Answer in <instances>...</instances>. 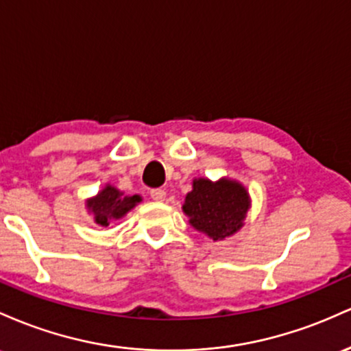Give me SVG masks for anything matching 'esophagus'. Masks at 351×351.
<instances>
[{"mask_svg": "<svg viewBox=\"0 0 351 351\" xmlns=\"http://www.w3.org/2000/svg\"><path fill=\"white\" fill-rule=\"evenodd\" d=\"M151 197L154 200H164L165 199V191H162V189H152Z\"/></svg>", "mask_w": 351, "mask_h": 351, "instance_id": "34e87169", "label": "esophagus"}]
</instances>
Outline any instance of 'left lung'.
I'll return each mask as SVG.
<instances>
[{"label": "left lung", "mask_w": 351, "mask_h": 351, "mask_svg": "<svg viewBox=\"0 0 351 351\" xmlns=\"http://www.w3.org/2000/svg\"><path fill=\"white\" fill-rule=\"evenodd\" d=\"M182 208L191 219L192 227L214 240H222L243 226L249 210V194L234 180L210 182L207 179H197Z\"/></svg>", "instance_id": "1"}]
</instances>
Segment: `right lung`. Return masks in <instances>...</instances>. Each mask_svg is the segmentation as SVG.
I'll list each match as a JSON object with an SVG mask.
<instances>
[{
  "label": "right lung",
  "instance_id": "right-lung-1",
  "mask_svg": "<svg viewBox=\"0 0 351 351\" xmlns=\"http://www.w3.org/2000/svg\"><path fill=\"white\" fill-rule=\"evenodd\" d=\"M141 202L139 195H124L116 187L106 186L94 199L88 200V208L94 214V220L99 226H109L114 219H121L131 208Z\"/></svg>",
  "mask_w": 351,
  "mask_h": 351
}]
</instances>
